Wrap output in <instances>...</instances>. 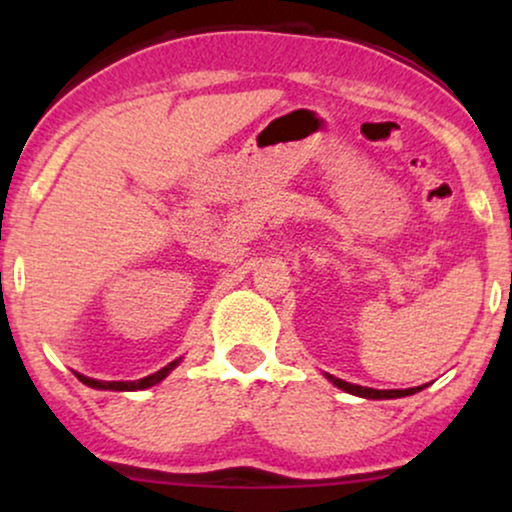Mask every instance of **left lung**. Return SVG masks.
Returning <instances> with one entry per match:
<instances>
[{
    "label": "left lung",
    "instance_id": "1",
    "mask_svg": "<svg viewBox=\"0 0 512 512\" xmlns=\"http://www.w3.org/2000/svg\"><path fill=\"white\" fill-rule=\"evenodd\" d=\"M328 380H331L335 387L345 389L347 394H354V396H363V398H401V396H410V394H417L422 387H415V389H391V391H384V389H370V387H359V384H349L345 380H338V377L328 375Z\"/></svg>",
    "mask_w": 512,
    "mask_h": 512
}]
</instances>
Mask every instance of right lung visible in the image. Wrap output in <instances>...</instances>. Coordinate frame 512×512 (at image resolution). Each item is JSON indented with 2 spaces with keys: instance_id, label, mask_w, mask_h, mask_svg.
<instances>
[{
  "instance_id": "1",
  "label": "right lung",
  "mask_w": 512,
  "mask_h": 512,
  "mask_svg": "<svg viewBox=\"0 0 512 512\" xmlns=\"http://www.w3.org/2000/svg\"><path fill=\"white\" fill-rule=\"evenodd\" d=\"M179 363V359L177 361H172V363H167L165 368H160L158 373H153V375H149V377H142V380H137V382H100V380H90V377H86V375H79V380L83 382V384H88V387H93V389H111V391H135V389H146V387H153V384H158L160 380H163V377H167V373H170V370L177 366Z\"/></svg>"
}]
</instances>
